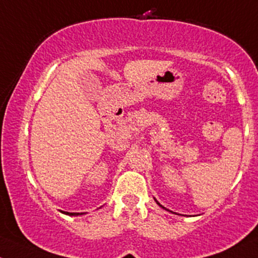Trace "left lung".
<instances>
[{
	"label": "left lung",
	"mask_w": 258,
	"mask_h": 258,
	"mask_svg": "<svg viewBox=\"0 0 258 258\" xmlns=\"http://www.w3.org/2000/svg\"><path fill=\"white\" fill-rule=\"evenodd\" d=\"M157 203H158V202H157ZM158 205H159V206H160V207H163V206H161V205H160V203H158ZM163 208H164V207H163Z\"/></svg>",
	"instance_id": "obj_1"
}]
</instances>
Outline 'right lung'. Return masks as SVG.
<instances>
[{
  "mask_svg": "<svg viewBox=\"0 0 258 258\" xmlns=\"http://www.w3.org/2000/svg\"><path fill=\"white\" fill-rule=\"evenodd\" d=\"M62 213L67 214V216H81V214H83V213H70V212H62Z\"/></svg>",
  "mask_w": 258,
  "mask_h": 258,
  "instance_id": "1",
  "label": "right lung"
}]
</instances>
